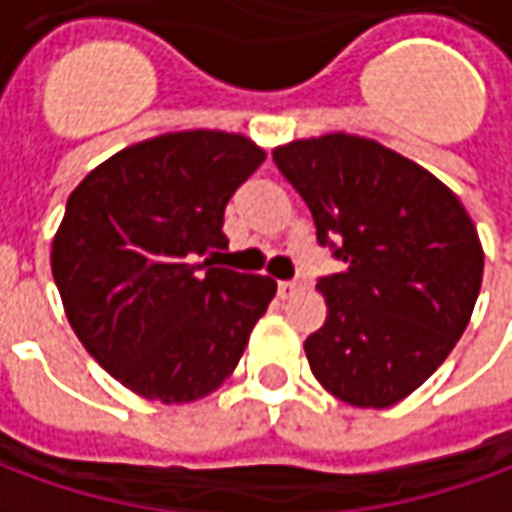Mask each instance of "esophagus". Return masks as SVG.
<instances>
[{
	"mask_svg": "<svg viewBox=\"0 0 512 512\" xmlns=\"http://www.w3.org/2000/svg\"><path fill=\"white\" fill-rule=\"evenodd\" d=\"M277 290L282 299H288V296H293V293H299L301 282H293V279H288V282H279Z\"/></svg>",
	"mask_w": 512,
	"mask_h": 512,
	"instance_id": "1",
	"label": "esophagus"
}]
</instances>
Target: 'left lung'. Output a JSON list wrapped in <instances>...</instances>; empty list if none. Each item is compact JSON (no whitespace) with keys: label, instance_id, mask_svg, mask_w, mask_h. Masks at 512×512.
I'll list each match as a JSON object with an SVG mask.
<instances>
[{"label":"left lung","instance_id":"left-lung-1","mask_svg":"<svg viewBox=\"0 0 512 512\" xmlns=\"http://www.w3.org/2000/svg\"><path fill=\"white\" fill-rule=\"evenodd\" d=\"M274 161L307 202L318 244L345 263L318 279L329 315L304 343L312 373L351 406H395L472 318L483 282L472 219L428 169L373 139H299Z\"/></svg>","mask_w":512,"mask_h":512}]
</instances>
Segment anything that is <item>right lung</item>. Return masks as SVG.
I'll return each instance as SVG.
<instances>
[{"instance_id":"1","label":"right lung","mask_w":512,"mask_h":512,"mask_svg":"<svg viewBox=\"0 0 512 512\" xmlns=\"http://www.w3.org/2000/svg\"><path fill=\"white\" fill-rule=\"evenodd\" d=\"M266 153L241 134L180 131L120 150L73 189L51 274L73 332L136 395L191 403L244 354L271 277L202 260L227 246L224 208Z\"/></svg>"}]
</instances>
